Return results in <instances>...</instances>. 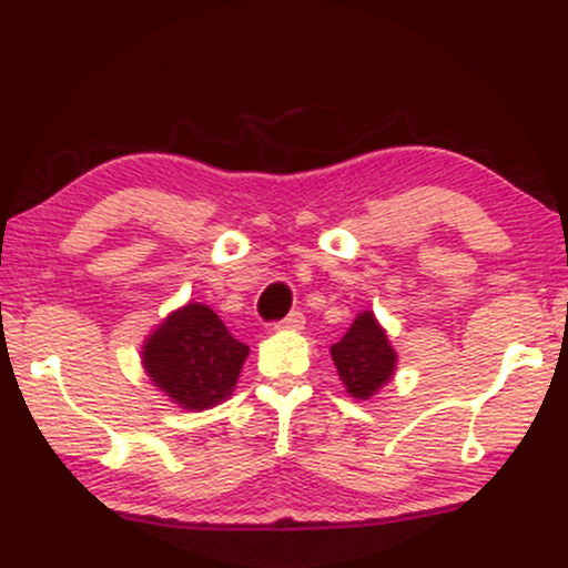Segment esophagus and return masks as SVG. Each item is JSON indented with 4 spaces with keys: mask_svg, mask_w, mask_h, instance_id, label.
<instances>
[{
    "mask_svg": "<svg viewBox=\"0 0 568 568\" xmlns=\"http://www.w3.org/2000/svg\"><path fill=\"white\" fill-rule=\"evenodd\" d=\"M275 328L277 331H302L304 328V315H302V312H291V315L285 317V321H280Z\"/></svg>",
    "mask_w": 568,
    "mask_h": 568,
    "instance_id": "1",
    "label": "esophagus"
}]
</instances>
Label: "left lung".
<instances>
[{"label": "left lung", "mask_w": 568, "mask_h": 568, "mask_svg": "<svg viewBox=\"0 0 568 568\" xmlns=\"http://www.w3.org/2000/svg\"><path fill=\"white\" fill-rule=\"evenodd\" d=\"M331 361L344 389L355 400H371L395 376L397 352L374 312L366 310L331 347Z\"/></svg>", "instance_id": "obj_1"}]
</instances>
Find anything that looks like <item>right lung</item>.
Wrapping results in <instances>:
<instances>
[{
	"instance_id": "add662e5",
	"label": "right lung",
	"mask_w": 568,
	"mask_h": 568,
	"mask_svg": "<svg viewBox=\"0 0 568 568\" xmlns=\"http://www.w3.org/2000/svg\"><path fill=\"white\" fill-rule=\"evenodd\" d=\"M247 352V344L226 331L211 306L189 302L146 336L141 363L168 400L186 410H205L234 393Z\"/></svg>"
}]
</instances>
